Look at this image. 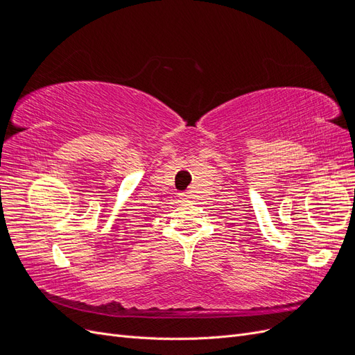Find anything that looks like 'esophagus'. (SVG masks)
Masks as SVG:
<instances>
[{
    "label": "esophagus",
    "mask_w": 355,
    "mask_h": 355,
    "mask_svg": "<svg viewBox=\"0 0 355 355\" xmlns=\"http://www.w3.org/2000/svg\"><path fill=\"white\" fill-rule=\"evenodd\" d=\"M180 197H182V198H184V200H185V198H187V194H180Z\"/></svg>",
    "instance_id": "esophagus-1"
}]
</instances>
